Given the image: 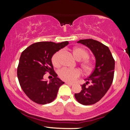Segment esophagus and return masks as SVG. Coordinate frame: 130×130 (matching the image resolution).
I'll list each match as a JSON object with an SVG mask.
<instances>
[{"mask_svg": "<svg viewBox=\"0 0 130 130\" xmlns=\"http://www.w3.org/2000/svg\"><path fill=\"white\" fill-rule=\"evenodd\" d=\"M66 83L67 84H68V85H69V86H73V83H68V82H66Z\"/></svg>", "mask_w": 130, "mask_h": 130, "instance_id": "34e87169", "label": "esophagus"}]
</instances>
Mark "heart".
I'll list each match as a JSON object with an SVG mask.
<instances>
[{"label": "heart", "instance_id": "heart-1", "mask_svg": "<svg viewBox=\"0 0 130 130\" xmlns=\"http://www.w3.org/2000/svg\"><path fill=\"white\" fill-rule=\"evenodd\" d=\"M62 51L56 52L52 57V63L55 67H59L61 65L60 56L62 54ZM74 57L77 60L86 61L82 63V68L85 72H90L93 68V63L90 60H86L89 57V54L82 47H75L73 51ZM59 76L61 79L65 80L67 82L72 83L75 80L77 77L80 76V71L77 69H69V68H63L59 71Z\"/></svg>", "mask_w": 130, "mask_h": 130}]
</instances>
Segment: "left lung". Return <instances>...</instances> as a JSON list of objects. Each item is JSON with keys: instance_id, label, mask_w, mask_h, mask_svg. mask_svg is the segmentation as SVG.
<instances>
[{"instance_id": "1", "label": "left lung", "mask_w": 130, "mask_h": 130, "mask_svg": "<svg viewBox=\"0 0 130 130\" xmlns=\"http://www.w3.org/2000/svg\"><path fill=\"white\" fill-rule=\"evenodd\" d=\"M77 43L87 46L95 56V67L92 73L81 85L79 93L74 94L76 100L83 105L98 102L108 92L114 79L115 60L108 46L93 39L80 40ZM90 82L91 84L87 86Z\"/></svg>"}]
</instances>
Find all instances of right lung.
I'll list each match as a JSON object with an SVG mask.
<instances>
[{
	"instance_id": "1",
	"label": "right lung",
	"mask_w": 130,
	"mask_h": 130,
	"mask_svg": "<svg viewBox=\"0 0 130 130\" xmlns=\"http://www.w3.org/2000/svg\"><path fill=\"white\" fill-rule=\"evenodd\" d=\"M68 43V41L35 43L22 53L18 67V78L22 90L34 102L45 104L56 98L59 87L64 83L57 77L51 59L56 52ZM46 72L53 76L50 83L43 79Z\"/></svg>"
}]
</instances>
